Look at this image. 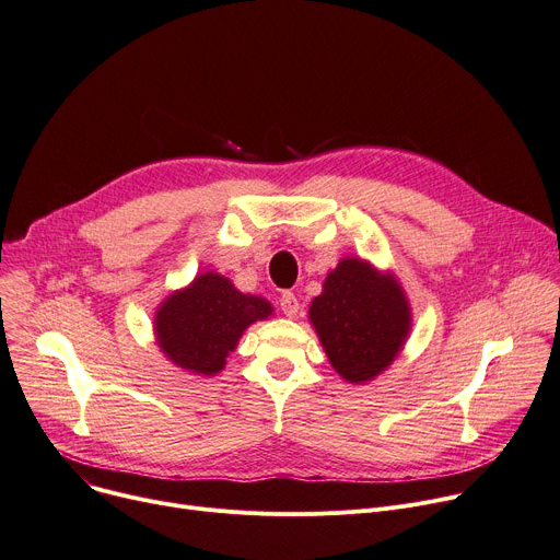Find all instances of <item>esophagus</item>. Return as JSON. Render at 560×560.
<instances>
[{"mask_svg": "<svg viewBox=\"0 0 560 560\" xmlns=\"http://www.w3.org/2000/svg\"><path fill=\"white\" fill-rule=\"evenodd\" d=\"M279 306L285 317H294L296 313H300V300H296L294 292H283L279 296Z\"/></svg>", "mask_w": 560, "mask_h": 560, "instance_id": "34e87169", "label": "esophagus"}]
</instances>
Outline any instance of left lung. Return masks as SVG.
I'll use <instances>...</instances> for the list:
<instances>
[{"label":"left lung","instance_id":"obj_1","mask_svg":"<svg viewBox=\"0 0 560 560\" xmlns=\"http://www.w3.org/2000/svg\"><path fill=\"white\" fill-rule=\"evenodd\" d=\"M311 322L328 362L349 383H364L392 364L409 330L400 285L360 258H345L311 304Z\"/></svg>","mask_w":560,"mask_h":560}]
</instances>
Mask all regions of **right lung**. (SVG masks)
<instances>
[{"instance_id": "right-lung-1", "label": "right lung", "mask_w": 560, "mask_h": 560, "mask_svg": "<svg viewBox=\"0 0 560 560\" xmlns=\"http://www.w3.org/2000/svg\"><path fill=\"white\" fill-rule=\"evenodd\" d=\"M270 313L266 300L238 292L225 277L205 272L160 306L155 330L168 360L194 374L213 376L225 366L243 330Z\"/></svg>"}]
</instances>
